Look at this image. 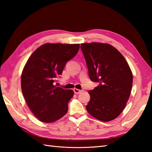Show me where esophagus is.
<instances>
[{
    "label": "esophagus",
    "mask_w": 152,
    "mask_h": 152,
    "mask_svg": "<svg viewBox=\"0 0 152 152\" xmlns=\"http://www.w3.org/2000/svg\"><path fill=\"white\" fill-rule=\"evenodd\" d=\"M74 91L75 94H79V93L82 91V90H80L78 89H76V88H74Z\"/></svg>",
    "instance_id": "1"
}]
</instances>
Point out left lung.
<instances>
[{"label":"left lung","instance_id":"1","mask_svg":"<svg viewBox=\"0 0 152 152\" xmlns=\"http://www.w3.org/2000/svg\"><path fill=\"white\" fill-rule=\"evenodd\" d=\"M80 48L90 79L99 83L88 91L91 99L86 106L87 111L99 120L112 121L123 112L129 98L131 70L122 54L110 44L83 43Z\"/></svg>","mask_w":152,"mask_h":152}]
</instances>
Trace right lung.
<instances>
[{
	"instance_id": "obj_1",
	"label": "right lung",
	"mask_w": 152,
	"mask_h": 152,
	"mask_svg": "<svg viewBox=\"0 0 152 152\" xmlns=\"http://www.w3.org/2000/svg\"><path fill=\"white\" fill-rule=\"evenodd\" d=\"M79 48V44H44L25 64L21 77L22 93L28 108L40 121L54 122L67 113L74 91L54 86L53 82Z\"/></svg>"
}]
</instances>
